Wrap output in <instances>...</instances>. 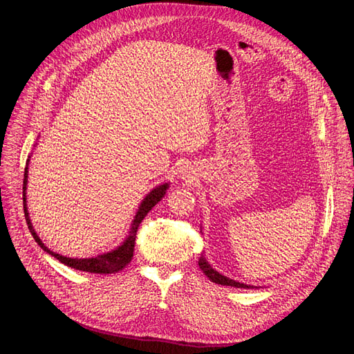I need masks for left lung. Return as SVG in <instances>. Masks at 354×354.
I'll use <instances>...</instances> for the list:
<instances>
[{
	"label": "left lung",
	"mask_w": 354,
	"mask_h": 354,
	"mask_svg": "<svg viewBox=\"0 0 354 354\" xmlns=\"http://www.w3.org/2000/svg\"><path fill=\"white\" fill-rule=\"evenodd\" d=\"M198 264H199V269L207 274V277H209V281H212V282H216V283H218V285H226V286H234V288H254V286H250V285H245V283H241V282H234V281H232V279H229V277H226V276H223V274H220L218 272H216L212 269V267L207 263V260H205V257H203L202 254H201V257H199V261H198Z\"/></svg>",
	"instance_id": "left-lung-1"
}]
</instances>
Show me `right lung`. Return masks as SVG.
<instances>
[{
	"label": "right lung",
	"mask_w": 354,
	"mask_h": 354,
	"mask_svg": "<svg viewBox=\"0 0 354 354\" xmlns=\"http://www.w3.org/2000/svg\"><path fill=\"white\" fill-rule=\"evenodd\" d=\"M26 183H28V167L25 168V177H24V211H25V218L28 223V227L29 232L32 233V236H34L35 242H38V245L41 246L42 250L46 252L51 254L53 257H56V259L63 263L68 267H72V269H77L81 272H90V273H100V274H108V273H116L122 270L124 267L131 261L133 259V252H134V245H136V234H137V229L140 226V223L143 221V218L147 216V212L151 211L156 203L164 198L165 192L168 189V185H162L156 189H153L151 194H149L143 202L140 208H138L137 214H136V218L133 221V226L130 230V234H128L127 241L120 246V248H116L108 254H103L99 257H94V259H69V257H63L60 254H56L50 251L47 246L42 243V241L38 238V234L35 233L34 227H32L29 216H28V209H26Z\"/></svg>",
	"instance_id": "obj_1"
}]
</instances>
